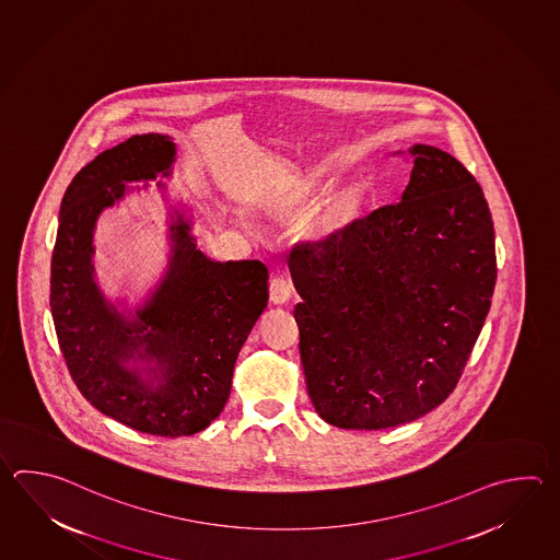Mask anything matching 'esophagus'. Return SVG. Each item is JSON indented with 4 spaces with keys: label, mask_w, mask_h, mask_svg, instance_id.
I'll return each instance as SVG.
<instances>
[{
    "label": "esophagus",
    "mask_w": 560,
    "mask_h": 560,
    "mask_svg": "<svg viewBox=\"0 0 560 560\" xmlns=\"http://www.w3.org/2000/svg\"><path fill=\"white\" fill-rule=\"evenodd\" d=\"M291 289H293L291 281L283 275H277L269 283V298H271L275 305H283L291 298Z\"/></svg>",
    "instance_id": "34e87169"
}]
</instances>
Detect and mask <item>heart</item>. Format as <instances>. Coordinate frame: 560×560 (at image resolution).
I'll return each instance as SVG.
<instances>
[{
  "mask_svg": "<svg viewBox=\"0 0 560 560\" xmlns=\"http://www.w3.org/2000/svg\"><path fill=\"white\" fill-rule=\"evenodd\" d=\"M357 201V191L354 187H342L331 199H327L325 206L319 207V211L315 213V218L308 223V231L317 237L329 235L332 229L341 223L342 218L351 211V207Z\"/></svg>",
  "mask_w": 560,
  "mask_h": 560,
  "instance_id": "b5f03b06",
  "label": "heart"
}]
</instances>
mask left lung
Wrapping results in <instances>:
<instances>
[{"label":"left lung","mask_w":560,"mask_h":560,"mask_svg":"<svg viewBox=\"0 0 560 560\" xmlns=\"http://www.w3.org/2000/svg\"><path fill=\"white\" fill-rule=\"evenodd\" d=\"M399 203L289 253L307 393L320 419L378 431L457 387L491 308L494 229L479 183L443 149L412 145Z\"/></svg>","instance_id":"1"}]
</instances>
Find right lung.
<instances>
[{
    "mask_svg": "<svg viewBox=\"0 0 560 560\" xmlns=\"http://www.w3.org/2000/svg\"><path fill=\"white\" fill-rule=\"evenodd\" d=\"M175 143L145 133L105 149L61 199L49 305L69 373L97 411L141 433L187 436L223 411L243 342L269 299L261 261H211L175 211L172 257L155 293L127 319L95 283L93 229L131 182L172 175ZM136 360L143 368H129ZM147 375L143 376L142 373Z\"/></svg>",
    "mask_w": 560,
    "mask_h": 560,
    "instance_id": "obj_1",
    "label": "right lung"
}]
</instances>
